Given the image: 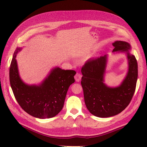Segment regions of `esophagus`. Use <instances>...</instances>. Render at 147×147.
Instances as JSON below:
<instances>
[{"label":"esophagus","instance_id":"34e87169","mask_svg":"<svg viewBox=\"0 0 147 147\" xmlns=\"http://www.w3.org/2000/svg\"><path fill=\"white\" fill-rule=\"evenodd\" d=\"M81 77H82V75L80 73H77L76 74H75L74 79L77 82H80L81 79Z\"/></svg>","mask_w":147,"mask_h":147}]
</instances>
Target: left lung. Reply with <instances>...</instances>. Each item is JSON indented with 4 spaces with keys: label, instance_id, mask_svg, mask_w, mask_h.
<instances>
[{
    "label": "left lung",
    "instance_id": "8db88e82",
    "mask_svg": "<svg viewBox=\"0 0 147 147\" xmlns=\"http://www.w3.org/2000/svg\"><path fill=\"white\" fill-rule=\"evenodd\" d=\"M113 52H126L128 60L127 76L120 86L108 87L104 83L107 56L90 59L81 68V86L86 108L92 115L100 118L117 115L128 107L134 96L138 78V64L129 49L130 45L121 40L112 44Z\"/></svg>",
    "mask_w": 147,
    "mask_h": 147
}]
</instances>
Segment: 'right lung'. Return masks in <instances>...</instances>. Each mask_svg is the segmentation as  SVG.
Instances as JSON below:
<instances>
[{"mask_svg":"<svg viewBox=\"0 0 147 147\" xmlns=\"http://www.w3.org/2000/svg\"><path fill=\"white\" fill-rule=\"evenodd\" d=\"M12 57L9 69V79L13 95L24 110L38 118H50L61 111L69 86L75 81L74 70L56 67L39 86L27 85L20 78L16 54Z\"/></svg>","mask_w":147,"mask_h":147,"instance_id":"right-lung-1","label":"right lung"}]
</instances>
